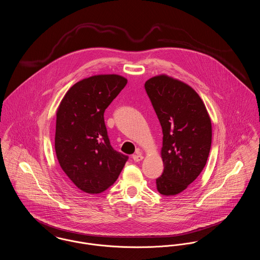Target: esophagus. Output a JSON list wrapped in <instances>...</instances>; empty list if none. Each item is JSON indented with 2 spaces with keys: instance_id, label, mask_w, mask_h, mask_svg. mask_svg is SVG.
<instances>
[{
  "instance_id": "1",
  "label": "esophagus",
  "mask_w": 260,
  "mask_h": 260,
  "mask_svg": "<svg viewBox=\"0 0 260 260\" xmlns=\"http://www.w3.org/2000/svg\"><path fill=\"white\" fill-rule=\"evenodd\" d=\"M133 159H134L136 162H139V161H141V160L144 159V155L141 153L140 150H138L137 153L133 155Z\"/></svg>"
}]
</instances>
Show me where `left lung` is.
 <instances>
[{
    "label": "left lung",
    "instance_id": "obj_1",
    "mask_svg": "<svg viewBox=\"0 0 260 260\" xmlns=\"http://www.w3.org/2000/svg\"><path fill=\"white\" fill-rule=\"evenodd\" d=\"M162 128L160 155L165 170L156 179L167 197L182 192L206 165L211 145V120L199 93L187 84L159 75L144 84Z\"/></svg>",
    "mask_w": 260,
    "mask_h": 260
}]
</instances>
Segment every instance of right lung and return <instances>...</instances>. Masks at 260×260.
Returning <instances> with one entry per match:
<instances>
[{"label":"right lung","mask_w":260,"mask_h":260,"mask_svg":"<svg viewBox=\"0 0 260 260\" xmlns=\"http://www.w3.org/2000/svg\"><path fill=\"white\" fill-rule=\"evenodd\" d=\"M118 75H96L71 87L57 110L55 149L58 164L82 191L98 194L116 181L127 156L109 140L104 113L125 87Z\"/></svg>","instance_id":"add662e5"}]
</instances>
